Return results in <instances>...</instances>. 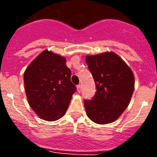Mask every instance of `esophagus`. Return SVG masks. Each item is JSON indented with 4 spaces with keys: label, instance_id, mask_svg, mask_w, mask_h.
Masks as SVG:
<instances>
[{
    "label": "esophagus",
    "instance_id": "34e87169",
    "mask_svg": "<svg viewBox=\"0 0 157 157\" xmlns=\"http://www.w3.org/2000/svg\"><path fill=\"white\" fill-rule=\"evenodd\" d=\"M77 90H78V93H80L81 92V90H82V85H78L77 86Z\"/></svg>",
    "mask_w": 157,
    "mask_h": 157
}]
</instances>
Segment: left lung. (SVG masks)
<instances>
[{
    "mask_svg": "<svg viewBox=\"0 0 157 157\" xmlns=\"http://www.w3.org/2000/svg\"><path fill=\"white\" fill-rule=\"evenodd\" d=\"M86 61L97 90L92 99L84 101L87 116L98 124L116 121L126 110L134 93L132 71L112 52L86 56Z\"/></svg>",
    "mask_w": 157,
    "mask_h": 157,
    "instance_id": "left-lung-1",
    "label": "left lung"
}]
</instances>
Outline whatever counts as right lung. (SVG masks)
<instances>
[{
  "label": "right lung",
  "mask_w": 157,
  "mask_h": 157,
  "mask_svg": "<svg viewBox=\"0 0 157 157\" xmlns=\"http://www.w3.org/2000/svg\"><path fill=\"white\" fill-rule=\"evenodd\" d=\"M71 74L66 59L48 50L27 67L23 80L27 101L41 119L55 121L65 114L76 91Z\"/></svg>",
  "instance_id": "add662e5"
}]
</instances>
